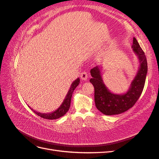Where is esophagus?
<instances>
[{"mask_svg": "<svg viewBox=\"0 0 159 159\" xmlns=\"http://www.w3.org/2000/svg\"><path fill=\"white\" fill-rule=\"evenodd\" d=\"M88 78V72H86V71L81 72V79H82L84 81H85V80H87Z\"/></svg>", "mask_w": 159, "mask_h": 159, "instance_id": "1", "label": "esophagus"}]
</instances>
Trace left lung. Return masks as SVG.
I'll list each match as a JSON object with an SVG mask.
<instances>
[{
	"label": "left lung",
	"mask_w": 159,
	"mask_h": 159,
	"mask_svg": "<svg viewBox=\"0 0 159 159\" xmlns=\"http://www.w3.org/2000/svg\"><path fill=\"white\" fill-rule=\"evenodd\" d=\"M132 48L139 60L140 67L125 93L115 94L111 92L103 82L100 66H95L90 70L92 78L89 81L95 89V106L104 115H118L126 111L135 104L143 92L148 70L147 58L135 38H133Z\"/></svg>",
	"instance_id": "left-lung-1"
}]
</instances>
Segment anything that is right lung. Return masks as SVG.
Returning <instances> with one entry per match:
<instances>
[{
  "mask_svg": "<svg viewBox=\"0 0 159 159\" xmlns=\"http://www.w3.org/2000/svg\"><path fill=\"white\" fill-rule=\"evenodd\" d=\"M80 78H78L71 84V87L68 91V93H67V95L66 96L63 103H61L60 107L58 109H57L55 111L52 112V113H38V112L36 111L33 110L32 109H31L37 115H38V116H40V117L44 118V119H58L62 116H64V115L67 112H68V111L70 109L72 93H73L75 88L80 84Z\"/></svg>",
  "mask_w": 159,
  "mask_h": 159,
  "instance_id": "obj_1",
  "label": "right lung"
}]
</instances>
